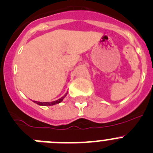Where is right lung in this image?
Segmentation results:
<instances>
[{
	"instance_id": "right-lung-1",
	"label": "right lung",
	"mask_w": 153,
	"mask_h": 153,
	"mask_svg": "<svg viewBox=\"0 0 153 153\" xmlns=\"http://www.w3.org/2000/svg\"><path fill=\"white\" fill-rule=\"evenodd\" d=\"M67 95V93L66 94L64 95L62 97L59 98V100H55V101H53V102H38V101H34V102H35V103H37L38 105H55V104H58L59 103V102H62V100H63L64 98L65 97V96Z\"/></svg>"
}]
</instances>
